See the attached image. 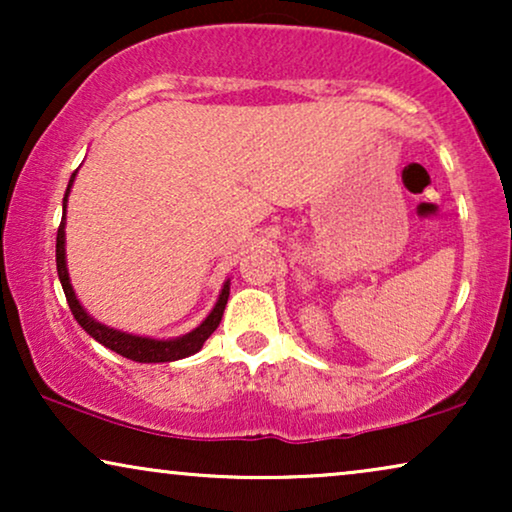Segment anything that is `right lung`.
Returning <instances> with one entry per match:
<instances>
[{"instance_id": "right-lung-1", "label": "right lung", "mask_w": 512, "mask_h": 512, "mask_svg": "<svg viewBox=\"0 0 512 512\" xmlns=\"http://www.w3.org/2000/svg\"><path fill=\"white\" fill-rule=\"evenodd\" d=\"M76 172L69 179L65 198H62V221L58 228V240H55V263H58V277L62 284V291H65L69 310H72L74 319L79 321V326L86 331L90 338H95L100 345H104L111 352L125 356L130 361H139V363H167V361H179L186 359L195 352H200L205 340L216 331V326L221 324L223 310H226L228 296H230V279H226L223 289L219 293V300H216L214 310L207 314V319L202 321L198 328H193L191 333L179 335V338L172 340H153V338H142V335H132V333H123L116 331V328H109L95 321L90 314L83 310V305L76 298V293L72 289V282H69V272H67V256H65V212H67V198L69 191H72Z\"/></svg>"}]
</instances>
